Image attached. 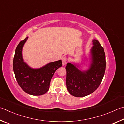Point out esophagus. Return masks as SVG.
I'll return each mask as SVG.
<instances>
[{
	"label": "esophagus",
	"mask_w": 124,
	"mask_h": 124,
	"mask_svg": "<svg viewBox=\"0 0 124 124\" xmlns=\"http://www.w3.org/2000/svg\"><path fill=\"white\" fill-rule=\"evenodd\" d=\"M67 63V58L65 57H64L62 58V65L64 66L65 65H66Z\"/></svg>",
	"instance_id": "obj_1"
}]
</instances>
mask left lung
I'll return each mask as SVG.
<instances>
[{"mask_svg": "<svg viewBox=\"0 0 124 124\" xmlns=\"http://www.w3.org/2000/svg\"><path fill=\"white\" fill-rule=\"evenodd\" d=\"M93 46L86 58L88 66L83 69L80 64L68 62L66 66V88L75 97L86 96L96 90L105 72L106 56L103 48L97 40L92 41Z\"/></svg>", "mask_w": 124, "mask_h": 124, "instance_id": "obj_1", "label": "left lung"}]
</instances>
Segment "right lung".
<instances>
[{"label": "right lung", "instance_id": "obj_1", "mask_svg": "<svg viewBox=\"0 0 124 124\" xmlns=\"http://www.w3.org/2000/svg\"><path fill=\"white\" fill-rule=\"evenodd\" d=\"M28 39L27 37L17 46L13 60V70L21 88L28 94L39 96L48 91L54 73L62 66V60L49 62L39 68L30 67L22 55L23 48Z\"/></svg>", "mask_w": 124, "mask_h": 124}]
</instances>
